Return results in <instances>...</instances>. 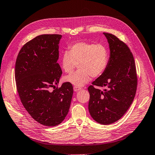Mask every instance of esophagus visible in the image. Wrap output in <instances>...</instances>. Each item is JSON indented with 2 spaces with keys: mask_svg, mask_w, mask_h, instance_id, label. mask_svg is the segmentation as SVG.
Segmentation results:
<instances>
[{
  "mask_svg": "<svg viewBox=\"0 0 155 155\" xmlns=\"http://www.w3.org/2000/svg\"><path fill=\"white\" fill-rule=\"evenodd\" d=\"M80 90H81V88L80 87H78V86H74V91H78Z\"/></svg>",
  "mask_w": 155,
  "mask_h": 155,
  "instance_id": "34e87169",
  "label": "esophagus"
}]
</instances>
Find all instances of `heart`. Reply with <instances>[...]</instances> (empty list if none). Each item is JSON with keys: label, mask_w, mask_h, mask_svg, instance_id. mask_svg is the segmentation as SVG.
<instances>
[{"label": "heart", "mask_w": 155, "mask_h": 155, "mask_svg": "<svg viewBox=\"0 0 155 155\" xmlns=\"http://www.w3.org/2000/svg\"><path fill=\"white\" fill-rule=\"evenodd\" d=\"M109 62V52L102 44L79 41L65 50L61 57V66L64 71L71 74L78 64L79 69L72 74L65 76V81L76 86H83L91 78H98L106 71Z\"/></svg>", "instance_id": "obj_1"}]
</instances>
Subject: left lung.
I'll use <instances>...</instances> for the list:
<instances>
[{
	"instance_id": "obj_1",
	"label": "left lung",
	"mask_w": 155,
	"mask_h": 155,
	"mask_svg": "<svg viewBox=\"0 0 155 155\" xmlns=\"http://www.w3.org/2000/svg\"><path fill=\"white\" fill-rule=\"evenodd\" d=\"M108 40L110 56L108 67L88 87V109L99 124H112L126 114L135 97L137 76L134 56L130 48L116 36L104 33ZM94 86H107L101 91Z\"/></svg>"
}]
</instances>
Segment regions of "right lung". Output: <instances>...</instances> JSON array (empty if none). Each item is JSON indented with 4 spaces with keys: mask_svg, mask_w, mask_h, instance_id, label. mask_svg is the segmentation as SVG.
Returning <instances> with one entry per match:
<instances>
[{
    "mask_svg": "<svg viewBox=\"0 0 155 155\" xmlns=\"http://www.w3.org/2000/svg\"><path fill=\"white\" fill-rule=\"evenodd\" d=\"M61 38L57 34L36 36L21 48L15 64L16 84L22 104L33 119L49 127L64 120L73 94L70 83L57 87L62 74L57 62Z\"/></svg>",
    "mask_w": 155,
    "mask_h": 155,
    "instance_id": "add662e5",
    "label": "right lung"
}]
</instances>
